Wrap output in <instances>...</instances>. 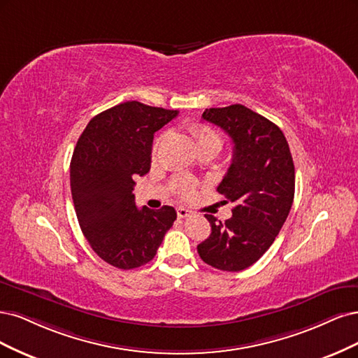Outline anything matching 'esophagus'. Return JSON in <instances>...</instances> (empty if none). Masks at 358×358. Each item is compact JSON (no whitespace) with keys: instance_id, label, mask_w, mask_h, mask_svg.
I'll return each instance as SVG.
<instances>
[{"instance_id":"obj_1","label":"esophagus","mask_w":358,"mask_h":358,"mask_svg":"<svg viewBox=\"0 0 358 358\" xmlns=\"http://www.w3.org/2000/svg\"><path fill=\"white\" fill-rule=\"evenodd\" d=\"M192 214V211H189V210H186V208H182V206H180V208H177V215L180 217V218H186V217H189Z\"/></svg>"}]
</instances>
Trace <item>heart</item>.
Returning <instances> with one entry per match:
<instances>
[{
  "mask_svg": "<svg viewBox=\"0 0 358 358\" xmlns=\"http://www.w3.org/2000/svg\"><path fill=\"white\" fill-rule=\"evenodd\" d=\"M190 134L194 138L196 147L215 145V147L220 148V138H218V135L211 128H208V126L193 124V126H190ZM159 143H160V140H157L155 147H153V157H156V155H157ZM172 189H174L178 194L189 196L194 190V184L192 181H187V180H176V181H172Z\"/></svg>",
  "mask_w": 358,
  "mask_h": 358,
  "instance_id": "1",
  "label": "heart"
}]
</instances>
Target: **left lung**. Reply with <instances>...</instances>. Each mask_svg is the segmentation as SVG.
<instances>
[{
	"mask_svg": "<svg viewBox=\"0 0 358 358\" xmlns=\"http://www.w3.org/2000/svg\"><path fill=\"white\" fill-rule=\"evenodd\" d=\"M202 117L232 138V164L217 192L235 206L224 223L205 214L211 235L198 252L215 269L239 272L269 250L287 220L294 198L293 157L278 126L241 103L206 108Z\"/></svg>",
	"mask_w": 358,
	"mask_h": 358,
	"instance_id": "left-lung-1",
	"label": "left lung"
}]
</instances>
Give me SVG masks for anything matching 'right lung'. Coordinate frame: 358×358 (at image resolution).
Instances as JSON below:
<instances>
[{
  "mask_svg": "<svg viewBox=\"0 0 358 358\" xmlns=\"http://www.w3.org/2000/svg\"><path fill=\"white\" fill-rule=\"evenodd\" d=\"M178 113L128 101L99 113L78 138L70 165L76 214L92 250L114 268L148 263L176 222L172 206L136 208L132 190L150 171L155 132Z\"/></svg>",
  "mask_w": 358,
  "mask_h": 358,
  "instance_id": "1",
  "label": "right lung"
}]
</instances>
